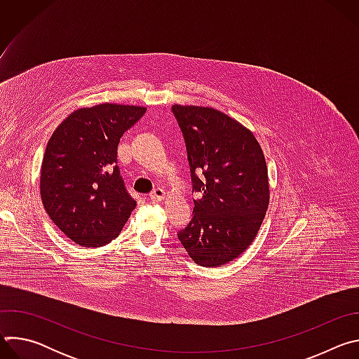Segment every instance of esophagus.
<instances>
[{"instance_id": "obj_1", "label": "esophagus", "mask_w": 359, "mask_h": 359, "mask_svg": "<svg viewBox=\"0 0 359 359\" xmlns=\"http://www.w3.org/2000/svg\"><path fill=\"white\" fill-rule=\"evenodd\" d=\"M165 196H166V191L162 187H158L150 193V198L155 200V201H162L165 198Z\"/></svg>"}]
</instances>
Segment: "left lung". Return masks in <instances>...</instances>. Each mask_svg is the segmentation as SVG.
<instances>
[{"label": "left lung", "instance_id": "left-lung-1", "mask_svg": "<svg viewBox=\"0 0 359 359\" xmlns=\"http://www.w3.org/2000/svg\"><path fill=\"white\" fill-rule=\"evenodd\" d=\"M172 112L184 137L193 191L201 196L177 237L194 263L227 264L257 236L269 208L263 150L247 128L217 109L173 105Z\"/></svg>", "mask_w": 359, "mask_h": 359}]
</instances>
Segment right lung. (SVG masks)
I'll return each instance as SVG.
<instances>
[{"label":"right lung","mask_w":359,"mask_h":359,"mask_svg":"<svg viewBox=\"0 0 359 359\" xmlns=\"http://www.w3.org/2000/svg\"><path fill=\"white\" fill-rule=\"evenodd\" d=\"M144 112L116 104L82 108L50 136L41 166V198L50 220L76 244L111 243L135 209L118 166V144Z\"/></svg>","instance_id":"1"}]
</instances>
